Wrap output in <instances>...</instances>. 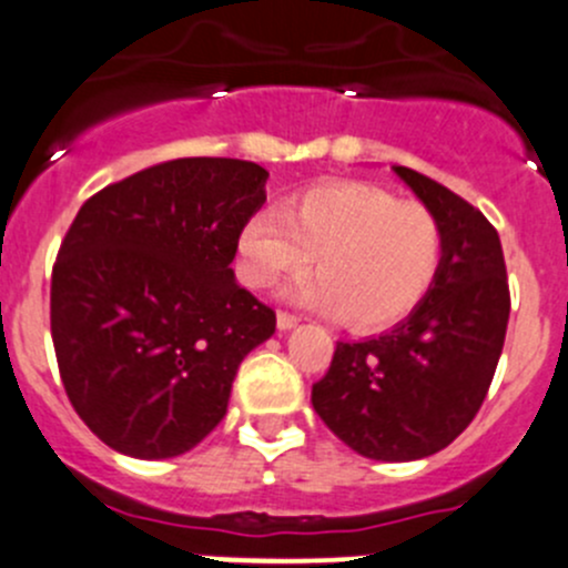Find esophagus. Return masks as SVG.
<instances>
[{"instance_id":"obj_1","label":"esophagus","mask_w":568,"mask_h":568,"mask_svg":"<svg viewBox=\"0 0 568 568\" xmlns=\"http://www.w3.org/2000/svg\"><path fill=\"white\" fill-rule=\"evenodd\" d=\"M297 314H292V312H278V328L282 331H290L292 325H297Z\"/></svg>"}]
</instances>
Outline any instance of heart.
Instances as JSON below:
<instances>
[{
  "label": "heart",
  "instance_id": "1",
  "mask_svg": "<svg viewBox=\"0 0 568 568\" xmlns=\"http://www.w3.org/2000/svg\"><path fill=\"white\" fill-rule=\"evenodd\" d=\"M320 271L295 290L308 306L345 314L356 328L400 323L434 290L445 262V226L417 201L364 182L303 190L284 212L262 210L237 237V273L254 290Z\"/></svg>",
  "mask_w": 568,
  "mask_h": 568
}]
</instances>
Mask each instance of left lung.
<instances>
[{"mask_svg": "<svg viewBox=\"0 0 568 568\" xmlns=\"http://www.w3.org/2000/svg\"><path fill=\"white\" fill-rule=\"evenodd\" d=\"M445 226V262L403 323L364 342H336L312 406L358 456L414 462L467 430L491 386L510 314L499 234L445 184L395 168Z\"/></svg>", "mask_w": 568, "mask_h": 568, "instance_id": "8db88e82", "label": "left lung"}]
</instances>
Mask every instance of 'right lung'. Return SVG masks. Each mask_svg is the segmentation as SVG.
I'll return each mask as SVG.
<instances>
[{"mask_svg":"<svg viewBox=\"0 0 568 568\" xmlns=\"http://www.w3.org/2000/svg\"><path fill=\"white\" fill-rule=\"evenodd\" d=\"M265 179L248 160L182 156L77 212L52 267V342L71 406L112 450H193L226 417L240 362L276 331L232 271Z\"/></svg>","mask_w":568,"mask_h":568,"instance_id":"obj_1","label":"right lung"}]
</instances>
